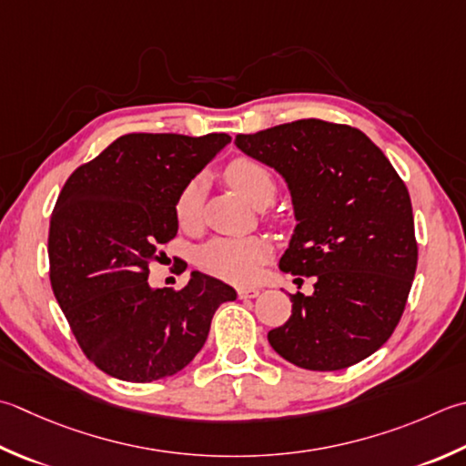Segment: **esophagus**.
<instances>
[{
	"instance_id": "34e87169",
	"label": "esophagus",
	"mask_w": 466,
	"mask_h": 466,
	"mask_svg": "<svg viewBox=\"0 0 466 466\" xmlns=\"http://www.w3.org/2000/svg\"><path fill=\"white\" fill-rule=\"evenodd\" d=\"M258 295H260V290L254 289V287H242V289H238V297L240 299H254V297H258Z\"/></svg>"
}]
</instances>
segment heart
<instances>
[{"mask_svg": "<svg viewBox=\"0 0 466 466\" xmlns=\"http://www.w3.org/2000/svg\"><path fill=\"white\" fill-rule=\"evenodd\" d=\"M224 176L238 194H242L250 204L264 208L268 206L277 194V181L272 171L252 159L248 155H238L228 161ZM202 177L187 179L176 196L173 212L179 226H196L202 214ZM272 246L262 236H248V238H214L206 242L196 254L198 267L208 275L222 279L236 285H246L258 277L260 267L270 258Z\"/></svg>", "mask_w": 466, "mask_h": 466, "instance_id": "1", "label": "heart"}]
</instances>
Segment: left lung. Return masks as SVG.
<instances>
[{
  "label": "left lung",
  "instance_id": "obj_1",
  "mask_svg": "<svg viewBox=\"0 0 466 466\" xmlns=\"http://www.w3.org/2000/svg\"><path fill=\"white\" fill-rule=\"evenodd\" d=\"M236 147L285 177L297 226L279 267L315 279L313 295H290L272 350L313 371L370 358L400 323L418 264L402 177L366 133L321 118L238 135Z\"/></svg>",
  "mask_w": 466,
  "mask_h": 466
}]
</instances>
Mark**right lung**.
Returning <instances> with one entry per match:
<instances>
[{
    "instance_id": "add662e5",
    "label": "right lung",
    "mask_w": 466,
    "mask_h": 466,
    "mask_svg": "<svg viewBox=\"0 0 466 466\" xmlns=\"http://www.w3.org/2000/svg\"><path fill=\"white\" fill-rule=\"evenodd\" d=\"M226 143V133H129L64 184L48 234L52 290L82 353L108 376L145 384L181 371L216 309L236 299L198 270L179 290L147 280L177 234V191Z\"/></svg>"
}]
</instances>
